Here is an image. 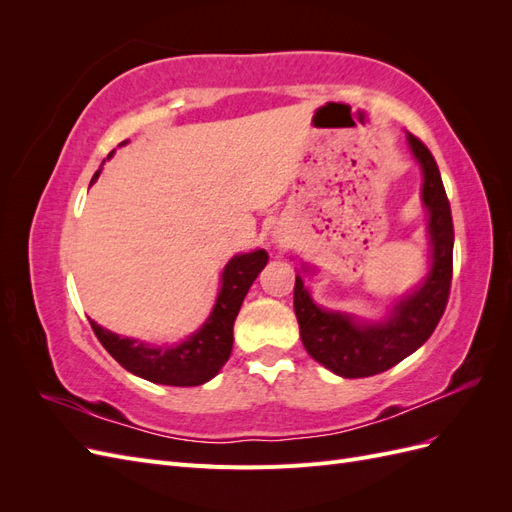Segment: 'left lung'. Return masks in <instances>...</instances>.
Returning a JSON list of instances; mask_svg holds the SVG:
<instances>
[{
	"mask_svg": "<svg viewBox=\"0 0 512 512\" xmlns=\"http://www.w3.org/2000/svg\"><path fill=\"white\" fill-rule=\"evenodd\" d=\"M414 158L423 168V203L429 209L431 271L412 297L399 301L393 318L384 324L361 327L346 314L316 307L297 275L294 314L301 342L312 359L344 378H367L391 369L421 348L436 331L444 314L453 280V215L440 170L421 138L408 134Z\"/></svg>",
	"mask_w": 512,
	"mask_h": 512,
	"instance_id": "left-lung-1",
	"label": "left lung"
}]
</instances>
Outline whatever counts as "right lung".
Returning <instances> with one entry per match:
<instances>
[{
	"mask_svg": "<svg viewBox=\"0 0 512 512\" xmlns=\"http://www.w3.org/2000/svg\"><path fill=\"white\" fill-rule=\"evenodd\" d=\"M98 175L100 170H96V175L91 177V183L98 179ZM267 260L269 254L265 250L232 258L222 273V290L218 294V301H215L213 314L203 324V329L175 348L147 346L143 342H136V339L104 331L94 320H89V324L106 352L123 369L132 371L134 376L168 386H198L211 380L228 361L232 352L235 318L247 290L254 284L258 273L265 269Z\"/></svg>",
	"mask_w": 512,
	"mask_h": 512,
	"instance_id": "add662e5",
	"label": "right lung"
}]
</instances>
